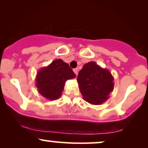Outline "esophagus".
<instances>
[{
    "mask_svg": "<svg viewBox=\"0 0 148 148\" xmlns=\"http://www.w3.org/2000/svg\"><path fill=\"white\" fill-rule=\"evenodd\" d=\"M74 74H76V75H77L78 74V69H74Z\"/></svg>",
    "mask_w": 148,
    "mask_h": 148,
    "instance_id": "34e87169",
    "label": "esophagus"
}]
</instances>
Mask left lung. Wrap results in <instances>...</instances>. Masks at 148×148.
I'll use <instances>...</instances> for the list:
<instances>
[{"mask_svg": "<svg viewBox=\"0 0 148 148\" xmlns=\"http://www.w3.org/2000/svg\"><path fill=\"white\" fill-rule=\"evenodd\" d=\"M113 76L108 69L95 62L85 64L77 77L79 87L85 101L93 105L103 103L114 88Z\"/></svg>", "mask_w": 148, "mask_h": 148, "instance_id": "1", "label": "left lung"}]
</instances>
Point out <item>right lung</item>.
Wrapping results in <instances>:
<instances>
[{
  "label": "right lung",
  "instance_id": "add662e5",
  "mask_svg": "<svg viewBox=\"0 0 148 148\" xmlns=\"http://www.w3.org/2000/svg\"><path fill=\"white\" fill-rule=\"evenodd\" d=\"M75 76L68 64L61 59H56L47 67L39 69L35 78V86L42 96L53 101L60 98L65 81L74 79Z\"/></svg>",
  "mask_w": 148,
  "mask_h": 148
}]
</instances>
